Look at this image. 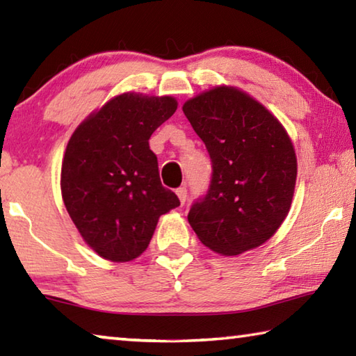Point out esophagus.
<instances>
[{
    "instance_id": "esophagus-1",
    "label": "esophagus",
    "mask_w": 356,
    "mask_h": 356,
    "mask_svg": "<svg viewBox=\"0 0 356 356\" xmlns=\"http://www.w3.org/2000/svg\"><path fill=\"white\" fill-rule=\"evenodd\" d=\"M176 193H177V196H179L180 202L185 204V201H186V196H188V193H186V186H180V188H177V190H176Z\"/></svg>"
}]
</instances>
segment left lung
<instances>
[{"instance_id":"obj_1","label":"left lung","mask_w":356,"mask_h":356,"mask_svg":"<svg viewBox=\"0 0 356 356\" xmlns=\"http://www.w3.org/2000/svg\"><path fill=\"white\" fill-rule=\"evenodd\" d=\"M182 110L212 161L206 195L188 212L193 231L226 256L267 242L286 218L297 179V156L286 130L234 88L210 89Z\"/></svg>"}]
</instances>
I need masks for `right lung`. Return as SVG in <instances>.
Returning a JSON list of instances; mask_svg holds the SVG:
<instances>
[{"label":"right lung","mask_w":356,"mask_h":356,"mask_svg":"<svg viewBox=\"0 0 356 356\" xmlns=\"http://www.w3.org/2000/svg\"><path fill=\"white\" fill-rule=\"evenodd\" d=\"M177 110L172 97L122 94L75 130L61 191L81 237L99 256L129 262L147 248L160 215L179 207L161 185L149 138Z\"/></svg>","instance_id":"obj_1"}]
</instances>
